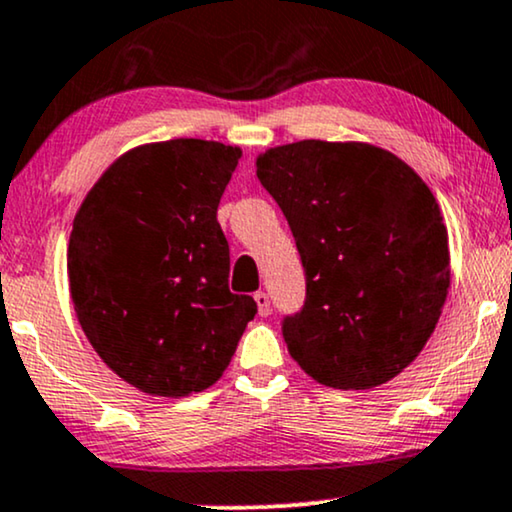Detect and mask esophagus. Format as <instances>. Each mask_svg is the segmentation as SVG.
Instances as JSON below:
<instances>
[{"label": "esophagus", "mask_w": 512, "mask_h": 512, "mask_svg": "<svg viewBox=\"0 0 512 512\" xmlns=\"http://www.w3.org/2000/svg\"><path fill=\"white\" fill-rule=\"evenodd\" d=\"M255 302H257V312L260 316H269L271 312V302H269V295L260 290V293H255Z\"/></svg>", "instance_id": "1"}]
</instances>
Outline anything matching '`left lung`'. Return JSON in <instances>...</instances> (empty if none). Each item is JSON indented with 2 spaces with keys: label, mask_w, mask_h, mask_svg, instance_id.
Instances as JSON below:
<instances>
[{
  "label": "left lung",
  "mask_w": 512,
  "mask_h": 512,
  "mask_svg": "<svg viewBox=\"0 0 512 512\" xmlns=\"http://www.w3.org/2000/svg\"><path fill=\"white\" fill-rule=\"evenodd\" d=\"M288 219L304 302L281 321L316 383L371 390L404 371L435 331L449 241L435 196L397 155L368 144L297 141L257 160Z\"/></svg>",
  "instance_id": "1"
}]
</instances>
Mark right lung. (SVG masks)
<instances>
[{
    "label": "right lung",
    "instance_id": "add662e5",
    "mask_svg": "<svg viewBox=\"0 0 512 512\" xmlns=\"http://www.w3.org/2000/svg\"><path fill=\"white\" fill-rule=\"evenodd\" d=\"M241 151L203 139L139 146L84 198L68 245L77 319L99 357L148 394L210 387L257 302L229 290L217 222Z\"/></svg>",
    "mask_w": 512,
    "mask_h": 512
}]
</instances>
